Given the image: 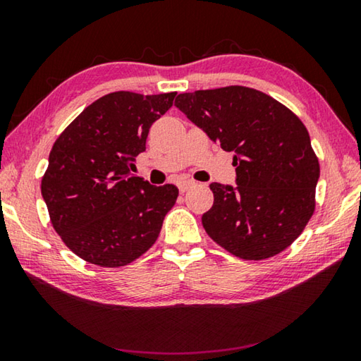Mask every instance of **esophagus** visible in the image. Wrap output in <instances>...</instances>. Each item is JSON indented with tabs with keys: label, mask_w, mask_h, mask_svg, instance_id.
Wrapping results in <instances>:
<instances>
[{
	"label": "esophagus",
	"mask_w": 361,
	"mask_h": 361,
	"mask_svg": "<svg viewBox=\"0 0 361 361\" xmlns=\"http://www.w3.org/2000/svg\"><path fill=\"white\" fill-rule=\"evenodd\" d=\"M195 185V183L192 181V180H181V181H178V189H180V192H186L189 188H192Z\"/></svg>",
	"instance_id": "34e87169"
}]
</instances>
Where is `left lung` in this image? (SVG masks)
<instances>
[{"instance_id":"left-lung-1","label":"left lung","mask_w":361,"mask_h":361,"mask_svg":"<svg viewBox=\"0 0 361 361\" xmlns=\"http://www.w3.org/2000/svg\"><path fill=\"white\" fill-rule=\"evenodd\" d=\"M175 106L212 142L234 152L237 186L212 183L202 224L226 252L261 261L295 242L315 210L319 157L302 121L245 85L180 94Z\"/></svg>"}]
</instances>
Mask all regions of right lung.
I'll return each mask as SVG.
<instances>
[{"label":"right lung","instance_id":"obj_1","mask_svg":"<svg viewBox=\"0 0 361 361\" xmlns=\"http://www.w3.org/2000/svg\"><path fill=\"white\" fill-rule=\"evenodd\" d=\"M175 95H103L54 143L41 180L42 199L60 239L90 264L127 266L157 240L178 188L152 186L132 172L149 127L169 111Z\"/></svg>","mask_w":361,"mask_h":361}]
</instances>
